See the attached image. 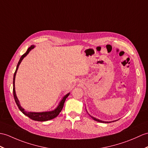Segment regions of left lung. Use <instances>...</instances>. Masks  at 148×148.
I'll list each match as a JSON object with an SVG mask.
<instances>
[{
  "instance_id": "1",
  "label": "left lung",
  "mask_w": 148,
  "mask_h": 148,
  "mask_svg": "<svg viewBox=\"0 0 148 148\" xmlns=\"http://www.w3.org/2000/svg\"><path fill=\"white\" fill-rule=\"evenodd\" d=\"M91 117L92 119H93V120H95V121H97V122H103V123H104V122H105V123H109V122H104V121H100V120H98V119H96V118H95V117H92V116H91Z\"/></svg>"
}]
</instances>
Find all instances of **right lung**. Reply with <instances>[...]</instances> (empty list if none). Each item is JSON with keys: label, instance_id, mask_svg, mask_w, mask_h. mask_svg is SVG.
I'll return each instance as SVG.
<instances>
[{"label": "right lung", "instance_id": "right-lung-1", "mask_svg": "<svg viewBox=\"0 0 148 148\" xmlns=\"http://www.w3.org/2000/svg\"><path fill=\"white\" fill-rule=\"evenodd\" d=\"M34 48L33 45H32L29 48H28V49L27 50V51H26V53H24L23 56L21 57L20 59L18 62V64L17 65V67L16 71L14 73V77H13V95H14V98L15 101L16 103V105H18L19 109L21 110V112H22L23 113H24L25 115L28 116L29 118H30L32 120H33V121H40V122H44V121H49V120L53 119L54 118H56V116H58V115L59 114L60 112L62 111V110L64 106V104L65 103V101H66V98L68 97V96L69 95L70 93L67 94L65 97L63 98V99H62V101H60V103L58 105V106H57V108L55 110L51 112H40V113H35V112H27L26 111H25L21 106L20 104H19V101L18 100V98L16 97V91H15V86H14V82H15V77H16V74L17 73V71H18V69L19 67V66L20 63L21 62L22 60L24 58L25 56H27V54L29 52V51L33 49Z\"/></svg>", "mask_w": 148, "mask_h": 148}]
</instances>
